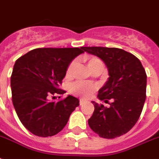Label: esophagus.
Returning <instances> with one entry per match:
<instances>
[{"label": "esophagus", "mask_w": 159, "mask_h": 159, "mask_svg": "<svg viewBox=\"0 0 159 159\" xmlns=\"http://www.w3.org/2000/svg\"><path fill=\"white\" fill-rule=\"evenodd\" d=\"M84 100H83V99H81V100H80V105H82V104L84 103Z\"/></svg>", "instance_id": "esophagus-1"}]
</instances>
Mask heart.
<instances>
[{"label": "heart", "mask_w": 159, "mask_h": 159, "mask_svg": "<svg viewBox=\"0 0 159 159\" xmlns=\"http://www.w3.org/2000/svg\"><path fill=\"white\" fill-rule=\"evenodd\" d=\"M86 61L88 64V66L89 67L91 71H93V69L96 68L97 66H102V61L99 60L98 58L94 57H86ZM74 62H71L66 69V77H70L72 74L73 68H74ZM70 91L71 93H73L75 95L80 96L82 98H89L90 96L93 95V93L95 91V87L93 84L90 83H86V82H75L71 85L70 88Z\"/></svg>", "instance_id": "heart-1"}]
</instances>
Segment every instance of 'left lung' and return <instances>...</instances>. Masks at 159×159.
Segmentation results:
<instances>
[{
    "mask_svg": "<svg viewBox=\"0 0 159 159\" xmlns=\"http://www.w3.org/2000/svg\"><path fill=\"white\" fill-rule=\"evenodd\" d=\"M81 49L104 61L109 77L99 89L98 98L105 102L112 100L109 107L92 102L94 112L88 119L89 127L104 139L122 136L136 124L143 111L146 99V71L135 56L123 49L102 47Z\"/></svg>",
    "mask_w": 159,
    "mask_h": 159,
    "instance_id": "1",
    "label": "left lung"
}]
</instances>
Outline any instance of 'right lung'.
Returning a JSON list of instances; mask_svg holds the SVG:
<instances>
[{
  "mask_svg": "<svg viewBox=\"0 0 159 159\" xmlns=\"http://www.w3.org/2000/svg\"><path fill=\"white\" fill-rule=\"evenodd\" d=\"M81 48H36L16 61L11 77L12 102L24 127L34 135L52 137L63 129L79 100L68 95L64 100L51 101L64 94L59 85Z\"/></svg>",
  "mask_w": 159,
  "mask_h": 159,
  "instance_id": "obj_1",
  "label": "right lung"
}]
</instances>
